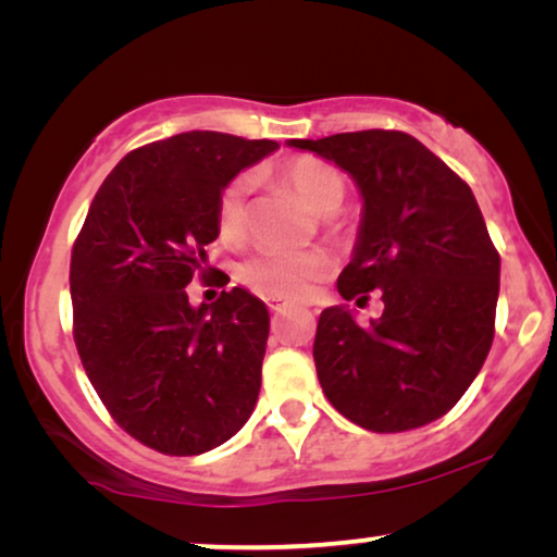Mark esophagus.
Wrapping results in <instances>:
<instances>
[{
  "mask_svg": "<svg viewBox=\"0 0 557 557\" xmlns=\"http://www.w3.org/2000/svg\"><path fill=\"white\" fill-rule=\"evenodd\" d=\"M269 309L273 311V314H284L286 309H292V304L284 299H269Z\"/></svg>",
  "mask_w": 557,
  "mask_h": 557,
  "instance_id": "1",
  "label": "esophagus"
}]
</instances>
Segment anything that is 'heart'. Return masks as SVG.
<instances>
[{
	"mask_svg": "<svg viewBox=\"0 0 557 557\" xmlns=\"http://www.w3.org/2000/svg\"><path fill=\"white\" fill-rule=\"evenodd\" d=\"M281 177L319 215L337 210L345 197V180L330 162L296 157L281 166ZM248 180L238 177L223 187L215 208L218 235L227 243L240 240L248 225ZM332 258L324 250H261L240 265V281L265 299H304L319 281L330 276Z\"/></svg>",
	"mask_w": 557,
	"mask_h": 557,
	"instance_id": "1",
	"label": "heart"
}]
</instances>
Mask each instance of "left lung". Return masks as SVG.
Masks as SVG:
<instances>
[{
  "label": "left lung",
  "instance_id": "obj_1",
  "mask_svg": "<svg viewBox=\"0 0 557 557\" xmlns=\"http://www.w3.org/2000/svg\"><path fill=\"white\" fill-rule=\"evenodd\" d=\"M352 174L362 195L342 299L380 288L383 317L360 326L345 307L322 311L314 364L326 400L375 433H400L451 410L494 339L499 253L467 182L403 132L368 128L292 139Z\"/></svg>",
  "mask_w": 557,
  "mask_h": 557
}]
</instances>
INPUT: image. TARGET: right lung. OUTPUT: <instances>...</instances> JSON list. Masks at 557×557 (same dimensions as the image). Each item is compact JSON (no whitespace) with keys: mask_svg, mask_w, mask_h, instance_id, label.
<instances>
[{"mask_svg":"<svg viewBox=\"0 0 557 557\" xmlns=\"http://www.w3.org/2000/svg\"><path fill=\"white\" fill-rule=\"evenodd\" d=\"M278 149L271 139L187 132L144 144L113 166L71 253L73 339L113 421L166 456H197L253 413L269 309L235 286L193 307L210 273L215 208L235 174Z\"/></svg>","mask_w":557,"mask_h":557,"instance_id":"right-lung-1","label":"right lung"}]
</instances>
